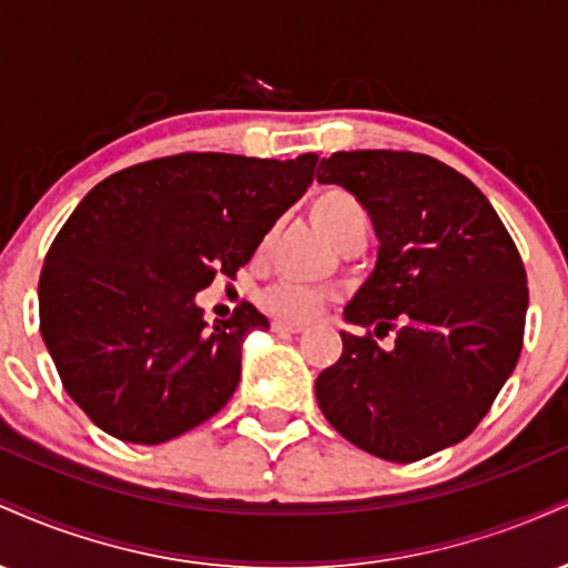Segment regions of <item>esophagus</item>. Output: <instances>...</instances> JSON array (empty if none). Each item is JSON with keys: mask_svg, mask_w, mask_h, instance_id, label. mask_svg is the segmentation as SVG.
I'll return each instance as SVG.
<instances>
[{"mask_svg": "<svg viewBox=\"0 0 568 568\" xmlns=\"http://www.w3.org/2000/svg\"><path fill=\"white\" fill-rule=\"evenodd\" d=\"M304 328H306L304 323H288V321L272 323V331H277V334H302Z\"/></svg>", "mask_w": 568, "mask_h": 568, "instance_id": "obj_1", "label": "esophagus"}]
</instances>
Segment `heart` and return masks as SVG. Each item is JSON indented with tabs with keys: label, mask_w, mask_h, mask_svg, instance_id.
Listing matches in <instances>:
<instances>
[{
	"label": "heart",
	"mask_w": 568,
	"mask_h": 568,
	"mask_svg": "<svg viewBox=\"0 0 568 568\" xmlns=\"http://www.w3.org/2000/svg\"><path fill=\"white\" fill-rule=\"evenodd\" d=\"M310 216L315 226L336 247L349 243H366L368 237V211L355 194L342 186H328L317 192L310 202ZM325 302L321 291L306 288L298 283H275L262 293V306L272 315L283 317V321H306V317L317 315Z\"/></svg>",
	"instance_id": "b5f03b06"
}]
</instances>
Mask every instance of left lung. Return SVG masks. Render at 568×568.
I'll list each match as a JSON object with an SVG mask.
<instances>
[{
  "label": "left lung",
  "mask_w": 568,
  "mask_h": 568,
  "mask_svg": "<svg viewBox=\"0 0 568 568\" xmlns=\"http://www.w3.org/2000/svg\"><path fill=\"white\" fill-rule=\"evenodd\" d=\"M317 181L355 194L379 237L344 321L379 338L397 328L393 347L342 331L317 406L363 452L425 459L478 427L518 363L529 310L520 253L486 194L427 154L336 152Z\"/></svg>",
  "instance_id": "8db88e82"
}]
</instances>
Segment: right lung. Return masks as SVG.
Returning <instances> with one entry per match:
<instances>
[{
    "label": "right lung",
    "mask_w": 568,
    "mask_h": 568,
    "mask_svg": "<svg viewBox=\"0 0 568 568\" xmlns=\"http://www.w3.org/2000/svg\"><path fill=\"white\" fill-rule=\"evenodd\" d=\"M317 154L186 152L90 189L39 275V331L71 400L128 443L158 446L226 406L243 342L270 321L243 302L207 325L194 302L237 275L306 192Z\"/></svg>",
    "instance_id": "obj_1"
}]
</instances>
